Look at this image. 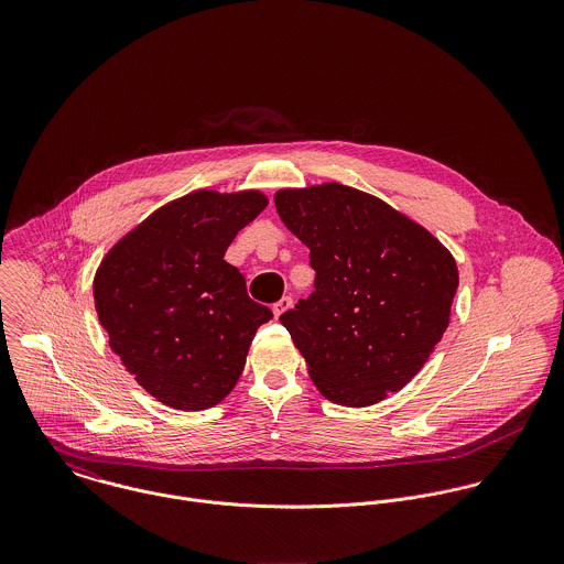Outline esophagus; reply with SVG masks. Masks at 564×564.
I'll list each match as a JSON object with an SVG mask.
<instances>
[{"mask_svg": "<svg viewBox=\"0 0 564 564\" xmlns=\"http://www.w3.org/2000/svg\"><path fill=\"white\" fill-rule=\"evenodd\" d=\"M291 306H293V300H291V297H282L280 302H275V304H273V317H275V319H280V317L291 308Z\"/></svg>", "mask_w": 564, "mask_h": 564, "instance_id": "1", "label": "esophagus"}]
</instances>
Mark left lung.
<instances>
[{
    "mask_svg": "<svg viewBox=\"0 0 564 564\" xmlns=\"http://www.w3.org/2000/svg\"><path fill=\"white\" fill-rule=\"evenodd\" d=\"M311 249L315 291L280 322L323 398L371 405L403 389L449 325L454 256L382 199L336 182L275 193Z\"/></svg>",
    "mask_w": 564,
    "mask_h": 564,
    "instance_id": "left-lung-1",
    "label": "left lung"
}]
</instances>
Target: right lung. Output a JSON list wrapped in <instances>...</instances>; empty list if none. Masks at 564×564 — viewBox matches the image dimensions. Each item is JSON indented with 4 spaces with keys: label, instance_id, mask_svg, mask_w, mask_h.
I'll use <instances>...</instances> for the list:
<instances>
[{
    "label": "right lung",
    "instance_id": "add662e5",
    "mask_svg": "<svg viewBox=\"0 0 564 564\" xmlns=\"http://www.w3.org/2000/svg\"><path fill=\"white\" fill-rule=\"evenodd\" d=\"M267 206L258 191H195L150 215L101 260L93 297L112 351L159 402L204 410L239 382L273 313L226 249Z\"/></svg>",
    "mask_w": 564,
    "mask_h": 564
}]
</instances>
